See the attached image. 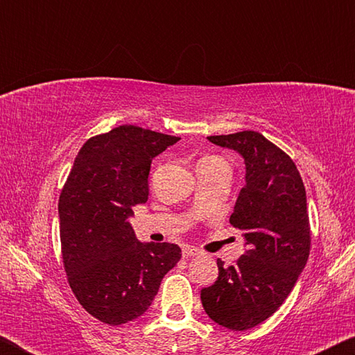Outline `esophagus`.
<instances>
[{"label":"esophagus","mask_w":355,"mask_h":355,"mask_svg":"<svg viewBox=\"0 0 355 355\" xmlns=\"http://www.w3.org/2000/svg\"><path fill=\"white\" fill-rule=\"evenodd\" d=\"M183 258H189V257H194V255H199L200 254V250L197 249V248H192V245H183Z\"/></svg>","instance_id":"34e87169"}]
</instances>
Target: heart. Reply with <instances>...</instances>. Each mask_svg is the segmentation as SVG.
<instances>
[{"mask_svg":"<svg viewBox=\"0 0 355 355\" xmlns=\"http://www.w3.org/2000/svg\"><path fill=\"white\" fill-rule=\"evenodd\" d=\"M200 163H225L222 158H218V156H207V158H203Z\"/></svg>","mask_w":355,"mask_h":355,"instance_id":"1","label":"heart"}]
</instances>
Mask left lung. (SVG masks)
Wrapping results in <instances>:
<instances>
[{
	"mask_svg": "<svg viewBox=\"0 0 355 355\" xmlns=\"http://www.w3.org/2000/svg\"><path fill=\"white\" fill-rule=\"evenodd\" d=\"M208 139L244 158L245 184L230 224L243 232L248 249L233 266H224L218 258V279L202 288L200 299L219 326L248 330L279 310L309 260L311 232L305 186L290 155L258 131Z\"/></svg>",
	"mask_w": 355,
	"mask_h": 355,
	"instance_id": "left-lung-1",
	"label": "left lung"
}]
</instances>
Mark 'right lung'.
Segmentation results:
<instances>
[{"label":"right lung","instance_id":"obj_1","mask_svg":"<svg viewBox=\"0 0 355 355\" xmlns=\"http://www.w3.org/2000/svg\"><path fill=\"white\" fill-rule=\"evenodd\" d=\"M177 141L135 125L94 136L81 147L59 196L69 285L83 309L110 326L141 316L182 258L177 244L137 241L127 222L148 199L153 158Z\"/></svg>","mask_w":355,"mask_h":355}]
</instances>
